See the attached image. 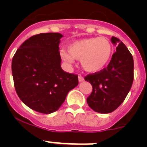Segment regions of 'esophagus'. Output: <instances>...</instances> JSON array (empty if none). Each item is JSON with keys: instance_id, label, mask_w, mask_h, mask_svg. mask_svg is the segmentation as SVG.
Segmentation results:
<instances>
[{"instance_id": "1", "label": "esophagus", "mask_w": 147, "mask_h": 147, "mask_svg": "<svg viewBox=\"0 0 147 147\" xmlns=\"http://www.w3.org/2000/svg\"><path fill=\"white\" fill-rule=\"evenodd\" d=\"M79 82H83L84 81V80H85V79H84V77H83V76H79Z\"/></svg>"}]
</instances>
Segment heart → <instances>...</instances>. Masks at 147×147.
Instances as JSON below:
<instances>
[{
	"label": "heart",
	"instance_id": "b5f03b06",
	"mask_svg": "<svg viewBox=\"0 0 147 147\" xmlns=\"http://www.w3.org/2000/svg\"><path fill=\"white\" fill-rule=\"evenodd\" d=\"M60 51L61 57L71 64L74 59H80V65L85 71L96 73L107 67L113 53L112 44L105 37H89L75 40Z\"/></svg>",
	"mask_w": 147,
	"mask_h": 147
}]
</instances>
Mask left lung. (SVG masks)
Returning <instances> with one entry per match:
<instances>
[{
	"label": "left lung",
	"mask_w": 147,
	"mask_h": 147,
	"mask_svg": "<svg viewBox=\"0 0 147 147\" xmlns=\"http://www.w3.org/2000/svg\"><path fill=\"white\" fill-rule=\"evenodd\" d=\"M116 51L106 68L85 77L93 87L87 98L89 107L95 112L110 113L121 105L133 82L134 62L132 54L119 39L112 37Z\"/></svg>",
	"instance_id": "1"
}]
</instances>
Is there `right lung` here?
<instances>
[{
	"label": "right lung",
	"instance_id": "1",
	"mask_svg": "<svg viewBox=\"0 0 147 147\" xmlns=\"http://www.w3.org/2000/svg\"><path fill=\"white\" fill-rule=\"evenodd\" d=\"M59 33H41L23 42L13 57L11 72L17 94L32 110L54 113L78 85V76L61 67Z\"/></svg>",
	"mask_w": 147,
	"mask_h": 147
}]
</instances>
